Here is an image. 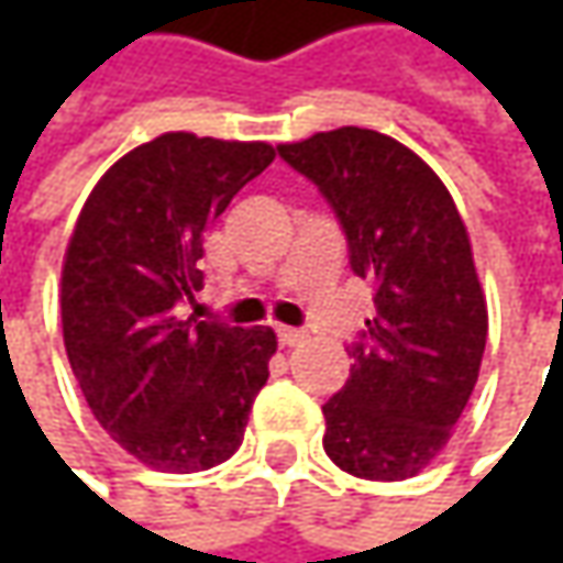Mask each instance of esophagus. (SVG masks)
Here are the masks:
<instances>
[{
    "label": "esophagus",
    "instance_id": "1",
    "mask_svg": "<svg viewBox=\"0 0 563 563\" xmlns=\"http://www.w3.org/2000/svg\"><path fill=\"white\" fill-rule=\"evenodd\" d=\"M303 338H307V335H303L300 329H291V325H282V329H278V341H282L285 347H297V344H300Z\"/></svg>",
    "mask_w": 563,
    "mask_h": 563
}]
</instances>
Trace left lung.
I'll return each instance as SVG.
<instances>
[{"label": "left lung", "instance_id": "left-lung-1", "mask_svg": "<svg viewBox=\"0 0 563 563\" xmlns=\"http://www.w3.org/2000/svg\"><path fill=\"white\" fill-rule=\"evenodd\" d=\"M278 156L335 209L351 269L376 288L351 378L322 404V448L351 476L407 479L448 444L486 351L464 219L439 175L378 131L338 128Z\"/></svg>", "mask_w": 563, "mask_h": 563}]
</instances>
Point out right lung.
I'll use <instances>...</instances> for the list:
<instances>
[{
    "label": "right lung",
    "mask_w": 563,
    "mask_h": 563,
    "mask_svg": "<svg viewBox=\"0 0 563 563\" xmlns=\"http://www.w3.org/2000/svg\"><path fill=\"white\" fill-rule=\"evenodd\" d=\"M275 159L269 143L163 134L121 156L77 216L62 266V332L99 426L141 464L228 461L269 378L275 332L185 316L203 234Z\"/></svg>",
    "instance_id": "obj_1"
}]
</instances>
